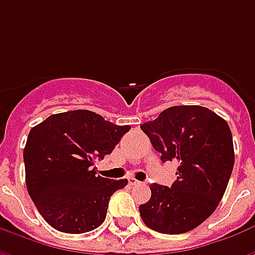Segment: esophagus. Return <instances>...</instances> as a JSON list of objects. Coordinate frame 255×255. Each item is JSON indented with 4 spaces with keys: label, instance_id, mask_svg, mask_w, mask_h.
I'll use <instances>...</instances> for the list:
<instances>
[{
    "label": "esophagus",
    "instance_id": "1",
    "mask_svg": "<svg viewBox=\"0 0 255 255\" xmlns=\"http://www.w3.org/2000/svg\"><path fill=\"white\" fill-rule=\"evenodd\" d=\"M128 182H129V186H139V184H140V182H138V180H136V179H133V177L128 179Z\"/></svg>",
    "mask_w": 255,
    "mask_h": 255
}]
</instances>
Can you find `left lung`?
Wrapping results in <instances>:
<instances>
[{
  "label": "left lung",
  "mask_w": 255,
  "mask_h": 255,
  "mask_svg": "<svg viewBox=\"0 0 255 255\" xmlns=\"http://www.w3.org/2000/svg\"><path fill=\"white\" fill-rule=\"evenodd\" d=\"M140 128L162 162L179 165L171 187L150 186L149 202L139 206L143 223L169 235L197 228L216 210L230 182L235 154L228 124L208 108L182 105Z\"/></svg>",
  "instance_id": "obj_1"
}]
</instances>
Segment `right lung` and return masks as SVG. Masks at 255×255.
I'll list each match as a JSON object with an SVG mask.
<instances>
[{"label": "right lung", "mask_w": 255, "mask_h": 255, "mask_svg": "<svg viewBox=\"0 0 255 255\" xmlns=\"http://www.w3.org/2000/svg\"><path fill=\"white\" fill-rule=\"evenodd\" d=\"M129 128L82 109L52 115L31 128L23 153L25 184L54 230L84 234L105 221L113 192L128 182L100 176L93 165L111 154Z\"/></svg>", "instance_id": "obj_1"}]
</instances>
